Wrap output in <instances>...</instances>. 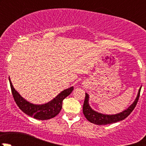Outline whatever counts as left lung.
Here are the masks:
<instances>
[{"label": "left lung", "mask_w": 146, "mask_h": 146, "mask_svg": "<svg viewBox=\"0 0 146 146\" xmlns=\"http://www.w3.org/2000/svg\"><path fill=\"white\" fill-rule=\"evenodd\" d=\"M141 89V87L138 90V95H137V97L135 99L134 102L126 110L116 114H102V113H100L92 110L89 104V95L88 93H85V101H84L83 107H82V111H83L84 115H85V118L88 119L90 122L97 125L110 124V123H116V122L119 121L123 120L132 112V111L136 107L140 96Z\"/></svg>", "instance_id": "left-lung-1"}]
</instances>
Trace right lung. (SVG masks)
<instances>
[{
  "mask_svg": "<svg viewBox=\"0 0 146 146\" xmlns=\"http://www.w3.org/2000/svg\"><path fill=\"white\" fill-rule=\"evenodd\" d=\"M9 81L12 94L19 108L25 114L39 120H46L56 117L61 110L63 100L73 90V87H70L60 92L56 98L48 102L42 104H35L26 100L15 90L10 77Z\"/></svg>",
  "mask_w": 146,
  "mask_h": 146,
  "instance_id": "obj_1",
  "label": "right lung"
}]
</instances>
